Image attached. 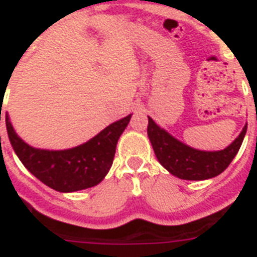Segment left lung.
I'll return each instance as SVG.
<instances>
[{
	"label": "left lung",
	"instance_id": "obj_1",
	"mask_svg": "<svg viewBox=\"0 0 257 257\" xmlns=\"http://www.w3.org/2000/svg\"><path fill=\"white\" fill-rule=\"evenodd\" d=\"M245 133L247 124L227 148L208 152L183 144L148 117V137L157 160L169 173L183 180L212 179L225 171L239 152Z\"/></svg>",
	"mask_w": 257,
	"mask_h": 257
}]
</instances>
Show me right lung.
<instances>
[{
    "mask_svg": "<svg viewBox=\"0 0 257 257\" xmlns=\"http://www.w3.org/2000/svg\"><path fill=\"white\" fill-rule=\"evenodd\" d=\"M132 114L113 122L97 136L72 149L46 151L28 145L14 132L9 117L6 129L14 152L25 168L40 181L58 192H74L101 183L112 167L117 141Z\"/></svg>",
    "mask_w": 257,
    "mask_h": 257,
    "instance_id": "obj_1",
    "label": "right lung"
}]
</instances>
